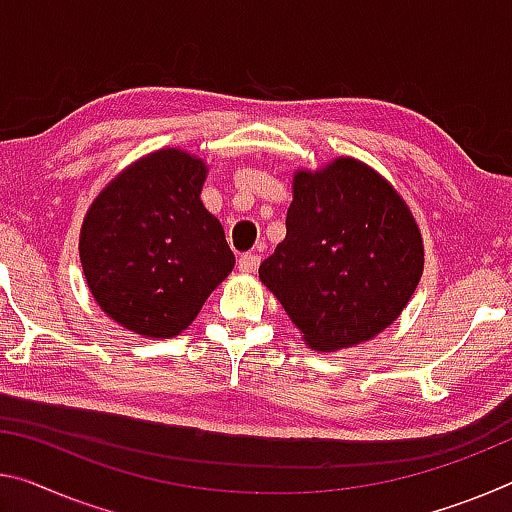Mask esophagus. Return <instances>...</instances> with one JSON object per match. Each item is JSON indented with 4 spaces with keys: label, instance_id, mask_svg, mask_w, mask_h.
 I'll list each match as a JSON object with an SVG mask.
<instances>
[{
    "label": "esophagus",
    "instance_id": "esophagus-1",
    "mask_svg": "<svg viewBox=\"0 0 512 512\" xmlns=\"http://www.w3.org/2000/svg\"><path fill=\"white\" fill-rule=\"evenodd\" d=\"M257 266H259V255L246 253V255L239 257V271L241 273H255Z\"/></svg>",
    "mask_w": 512,
    "mask_h": 512
}]
</instances>
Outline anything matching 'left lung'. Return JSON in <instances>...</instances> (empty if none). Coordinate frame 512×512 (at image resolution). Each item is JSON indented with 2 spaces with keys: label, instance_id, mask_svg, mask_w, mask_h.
Listing matches in <instances>:
<instances>
[{
  "label": "left lung",
  "instance_id": "left-lung-1",
  "mask_svg": "<svg viewBox=\"0 0 512 512\" xmlns=\"http://www.w3.org/2000/svg\"><path fill=\"white\" fill-rule=\"evenodd\" d=\"M287 237L259 266L312 351L335 353L399 319L424 273V239L394 184L355 157L294 173Z\"/></svg>",
  "mask_w": 512,
  "mask_h": 512
}]
</instances>
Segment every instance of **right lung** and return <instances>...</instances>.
<instances>
[{
  "label": "right lung",
  "mask_w": 512,
  "mask_h": 512,
  "mask_svg": "<svg viewBox=\"0 0 512 512\" xmlns=\"http://www.w3.org/2000/svg\"><path fill=\"white\" fill-rule=\"evenodd\" d=\"M207 173L198 154L161 148L120 170L84 216L86 285L136 335H180L234 269L223 225L200 200Z\"/></svg>",
  "instance_id": "right-lung-1"
}]
</instances>
